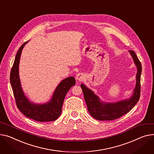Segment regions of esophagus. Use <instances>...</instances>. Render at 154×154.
Listing matches in <instances>:
<instances>
[{"instance_id": "34e87169", "label": "esophagus", "mask_w": 154, "mask_h": 154, "mask_svg": "<svg viewBox=\"0 0 154 154\" xmlns=\"http://www.w3.org/2000/svg\"><path fill=\"white\" fill-rule=\"evenodd\" d=\"M85 78V75L83 73H79L76 76V79L79 81H82Z\"/></svg>"}]
</instances>
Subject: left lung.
Masks as SVG:
<instances>
[{
  "mask_svg": "<svg viewBox=\"0 0 154 154\" xmlns=\"http://www.w3.org/2000/svg\"><path fill=\"white\" fill-rule=\"evenodd\" d=\"M129 53L137 67L136 86L129 98L116 102H105L102 101L93 90L85 84L80 85L89 113L97 120L110 121L119 118L128 112L139 100L142 66L134 51H129Z\"/></svg>",
  "mask_w": 154,
  "mask_h": 154,
  "instance_id": "obj_1",
  "label": "left lung"
}]
</instances>
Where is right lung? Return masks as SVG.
I'll use <instances>...</instances> for the list:
<instances>
[{
    "label": "right lung",
    "mask_w": 154,
    "mask_h": 154,
    "mask_svg": "<svg viewBox=\"0 0 154 154\" xmlns=\"http://www.w3.org/2000/svg\"><path fill=\"white\" fill-rule=\"evenodd\" d=\"M23 43L16 54L11 70L10 80L13 89L17 108L27 118L39 122L53 121L58 118L62 111L64 98L70 88L75 84L74 77L63 79L58 84L51 99L45 103H35L25 95L19 76V64L22 51L25 45Z\"/></svg>",
    "instance_id": "add662e5"
}]
</instances>
